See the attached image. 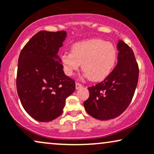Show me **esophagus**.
Masks as SVG:
<instances>
[{
	"label": "esophagus",
	"instance_id": "esophagus-1",
	"mask_svg": "<svg viewBox=\"0 0 154 154\" xmlns=\"http://www.w3.org/2000/svg\"><path fill=\"white\" fill-rule=\"evenodd\" d=\"M82 87V84L79 83V82L76 83V89H77L81 88Z\"/></svg>",
	"mask_w": 154,
	"mask_h": 154
}]
</instances>
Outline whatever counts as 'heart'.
<instances>
[{"instance_id":"heart-1","label":"heart","mask_w":154,"mask_h":154,"mask_svg":"<svg viewBox=\"0 0 154 154\" xmlns=\"http://www.w3.org/2000/svg\"><path fill=\"white\" fill-rule=\"evenodd\" d=\"M116 60V50L114 45L99 38L76 42L72 46L71 53L64 52L60 56L66 75H72L82 64L85 75L94 82L106 78L112 72Z\"/></svg>"}]
</instances>
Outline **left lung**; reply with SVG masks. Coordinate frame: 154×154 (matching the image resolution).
Masks as SVG:
<instances>
[{
  "mask_svg": "<svg viewBox=\"0 0 154 154\" xmlns=\"http://www.w3.org/2000/svg\"><path fill=\"white\" fill-rule=\"evenodd\" d=\"M118 63L104 81L88 87L85 110L97 119L117 117L131 103L139 79V67L133 50L122 40L117 43Z\"/></svg>",
  "mask_w": 154,
  "mask_h": 154,
  "instance_id": "left-lung-1",
  "label": "left lung"
}]
</instances>
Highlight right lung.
Returning a JSON list of instances; mask_svg holds the SVG:
<instances>
[{"instance_id": "1", "label": "right lung", "mask_w": 154, "mask_h": 154, "mask_svg": "<svg viewBox=\"0 0 154 154\" xmlns=\"http://www.w3.org/2000/svg\"><path fill=\"white\" fill-rule=\"evenodd\" d=\"M67 37L65 31L41 30L21 50L16 78L17 91L26 112L37 121L48 122L63 114L75 82L64 73L57 52Z\"/></svg>"}]
</instances>
